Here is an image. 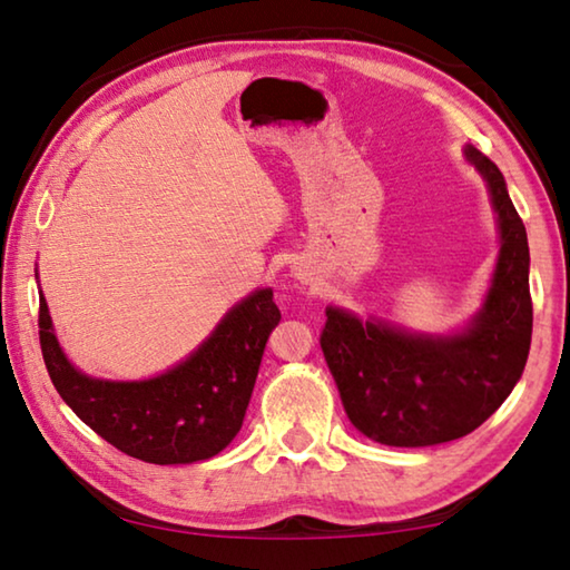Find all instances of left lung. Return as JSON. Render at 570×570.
Wrapping results in <instances>:
<instances>
[{
    "label": "left lung",
    "instance_id": "left-lung-1",
    "mask_svg": "<svg viewBox=\"0 0 570 570\" xmlns=\"http://www.w3.org/2000/svg\"><path fill=\"white\" fill-rule=\"evenodd\" d=\"M468 160L488 180L500 224V256L485 306L455 336H417L326 308L320 336L344 410L366 438L428 448L470 435L513 392L533 334L528 236L503 173L478 148Z\"/></svg>",
    "mask_w": 570,
    "mask_h": 570
}]
</instances>
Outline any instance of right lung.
Instances as JSON below:
<instances>
[{"instance_id":"add662e5","label":"right lung","mask_w":570,"mask_h":570,"mask_svg":"<svg viewBox=\"0 0 570 570\" xmlns=\"http://www.w3.org/2000/svg\"><path fill=\"white\" fill-rule=\"evenodd\" d=\"M278 320L272 288H262L170 372L146 382H102L67 362L40 296V346L55 390L102 440L153 465H186L218 455L236 438Z\"/></svg>"}]
</instances>
